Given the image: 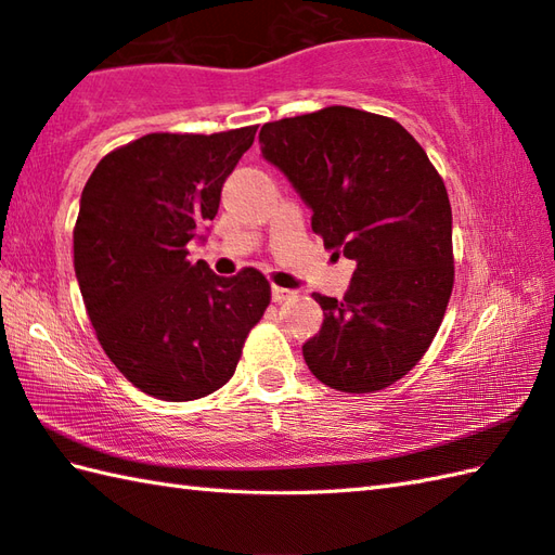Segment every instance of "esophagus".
Listing matches in <instances>:
<instances>
[{
	"mask_svg": "<svg viewBox=\"0 0 555 555\" xmlns=\"http://www.w3.org/2000/svg\"><path fill=\"white\" fill-rule=\"evenodd\" d=\"M293 296H296V293L288 291V288H281V286L271 288V300H274V302H286V300H291Z\"/></svg>",
	"mask_w": 555,
	"mask_h": 555,
	"instance_id": "obj_1",
	"label": "esophagus"
}]
</instances>
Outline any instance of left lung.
I'll list each match as a JSON object with an SVG mask.
<instances>
[{
  "instance_id": "1",
  "label": "left lung",
  "mask_w": 555,
  "mask_h": 555,
  "mask_svg": "<svg viewBox=\"0 0 555 555\" xmlns=\"http://www.w3.org/2000/svg\"><path fill=\"white\" fill-rule=\"evenodd\" d=\"M262 155L312 209L326 250L356 262L344 300L322 305L302 358L322 384L372 393L415 367L451 300L453 217L439 171L398 121L324 107L264 124Z\"/></svg>"
}]
</instances>
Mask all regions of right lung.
<instances>
[{
	"mask_svg": "<svg viewBox=\"0 0 555 555\" xmlns=\"http://www.w3.org/2000/svg\"><path fill=\"white\" fill-rule=\"evenodd\" d=\"M257 126L150 133L102 157L80 195L74 267L102 350L128 382L171 403L227 384L269 308L262 271L231 279L188 259Z\"/></svg>",
	"mask_w": 555,
	"mask_h": 555,
	"instance_id": "add662e5",
	"label": "right lung"
}]
</instances>
